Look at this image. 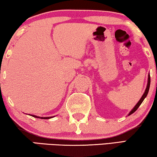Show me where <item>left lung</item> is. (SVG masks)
<instances>
[{
  "mask_svg": "<svg viewBox=\"0 0 157 157\" xmlns=\"http://www.w3.org/2000/svg\"><path fill=\"white\" fill-rule=\"evenodd\" d=\"M149 86H150V75L149 74V76H148V83H147V88H146V90H145V91H144V94H143V95L142 96V98H141V99L140 100L139 102H138V103H137V104H136V105H135V107H134V108L132 109V110L130 111V113H129V115H130L131 114H132L133 113H135V111L137 110V108H139V107H140V105H141V104H142V103L143 102V101H144L145 98L147 97V94H148V92H149Z\"/></svg>",
  "mask_w": 157,
  "mask_h": 157,
  "instance_id": "8db88e82",
  "label": "left lung"
}]
</instances>
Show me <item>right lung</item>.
<instances>
[{"mask_svg":"<svg viewBox=\"0 0 157 157\" xmlns=\"http://www.w3.org/2000/svg\"><path fill=\"white\" fill-rule=\"evenodd\" d=\"M32 116L35 117H37V118H41V119H49V118H52V117H38V116H36V115H32Z\"/></svg>","mask_w":157,"mask_h":157,"instance_id":"right-lung-1","label":"right lung"}]
</instances>
